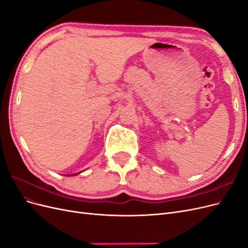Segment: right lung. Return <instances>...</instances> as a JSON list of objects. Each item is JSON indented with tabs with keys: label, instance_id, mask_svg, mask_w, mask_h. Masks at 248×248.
Returning a JSON list of instances; mask_svg holds the SVG:
<instances>
[{
	"label": "right lung",
	"instance_id": "right-lung-1",
	"mask_svg": "<svg viewBox=\"0 0 248 248\" xmlns=\"http://www.w3.org/2000/svg\"><path fill=\"white\" fill-rule=\"evenodd\" d=\"M71 176H72V175H71Z\"/></svg>",
	"mask_w": 248,
	"mask_h": 248
}]
</instances>
